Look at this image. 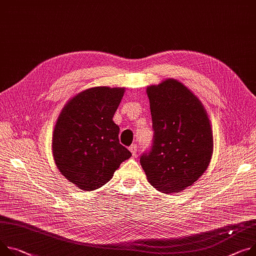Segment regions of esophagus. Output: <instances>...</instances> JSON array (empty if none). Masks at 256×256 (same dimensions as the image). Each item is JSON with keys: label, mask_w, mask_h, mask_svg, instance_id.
<instances>
[{"label": "esophagus", "mask_w": 256, "mask_h": 256, "mask_svg": "<svg viewBox=\"0 0 256 256\" xmlns=\"http://www.w3.org/2000/svg\"><path fill=\"white\" fill-rule=\"evenodd\" d=\"M128 150L130 151V153H132V156H136V145H132L130 148H128Z\"/></svg>", "instance_id": "obj_1"}]
</instances>
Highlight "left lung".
Segmentation results:
<instances>
[{
	"label": "left lung",
	"mask_w": 256,
	"mask_h": 256,
	"mask_svg": "<svg viewBox=\"0 0 256 256\" xmlns=\"http://www.w3.org/2000/svg\"><path fill=\"white\" fill-rule=\"evenodd\" d=\"M154 130L150 152L140 162L159 192L178 193L198 180L214 152V134L206 109L180 82L166 78L146 88Z\"/></svg>",
	"instance_id": "left-lung-1"
}]
</instances>
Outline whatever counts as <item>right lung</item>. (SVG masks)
<instances>
[{
  "label": "right lung",
  "instance_id": "right-lung-1",
  "mask_svg": "<svg viewBox=\"0 0 256 256\" xmlns=\"http://www.w3.org/2000/svg\"><path fill=\"white\" fill-rule=\"evenodd\" d=\"M124 88L84 90L62 108L52 138L55 164L82 191H94L111 180L130 152L120 144V126L112 120Z\"/></svg>",
  "mask_w": 256,
  "mask_h": 256
}]
</instances>
